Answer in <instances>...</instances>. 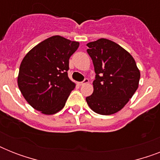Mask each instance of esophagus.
<instances>
[{
	"instance_id": "esophagus-1",
	"label": "esophagus",
	"mask_w": 160,
	"mask_h": 160,
	"mask_svg": "<svg viewBox=\"0 0 160 160\" xmlns=\"http://www.w3.org/2000/svg\"><path fill=\"white\" fill-rule=\"evenodd\" d=\"M89 83V80L88 79H85L84 80V81H82V82H80L79 84H80V85H86V84H88Z\"/></svg>"
}]
</instances>
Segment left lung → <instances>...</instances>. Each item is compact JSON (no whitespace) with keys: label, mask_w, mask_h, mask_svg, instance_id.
I'll list each match as a JSON object with an SVG mask.
<instances>
[{"label":"left lung","mask_w":160,"mask_h":160,"mask_svg":"<svg viewBox=\"0 0 160 160\" xmlns=\"http://www.w3.org/2000/svg\"><path fill=\"white\" fill-rule=\"evenodd\" d=\"M86 46L96 74L94 91L86 102L97 114H115L139 87L140 71L133 56L114 41L101 38Z\"/></svg>","instance_id":"obj_1"}]
</instances>
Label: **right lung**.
Here are the masks:
<instances>
[{"label": "right lung", "instance_id": "add662e5", "mask_svg": "<svg viewBox=\"0 0 160 160\" xmlns=\"http://www.w3.org/2000/svg\"><path fill=\"white\" fill-rule=\"evenodd\" d=\"M79 46L77 41L54 36L36 45L23 58L17 84L34 109L50 115L64 108L75 87L68 77L69 59Z\"/></svg>", "mask_w": 160, "mask_h": 160}]
</instances>
